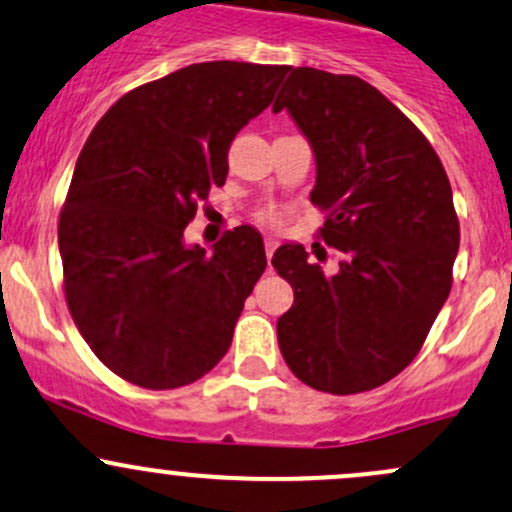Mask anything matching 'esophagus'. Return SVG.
Instances as JSON below:
<instances>
[{
  "instance_id": "esophagus-1",
  "label": "esophagus",
  "mask_w": 512,
  "mask_h": 512,
  "mask_svg": "<svg viewBox=\"0 0 512 512\" xmlns=\"http://www.w3.org/2000/svg\"><path fill=\"white\" fill-rule=\"evenodd\" d=\"M274 250H277V240H274V238H265V252H267V260H272Z\"/></svg>"
}]
</instances>
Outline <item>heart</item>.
Listing matches in <instances>:
<instances>
[{
  "label": "heart",
  "mask_w": 512,
  "mask_h": 512,
  "mask_svg": "<svg viewBox=\"0 0 512 512\" xmlns=\"http://www.w3.org/2000/svg\"><path fill=\"white\" fill-rule=\"evenodd\" d=\"M265 220H272V218H270V215H267V218H265Z\"/></svg>",
  "instance_id": "1"
}]
</instances>
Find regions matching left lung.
<instances>
[{
  "label": "left lung",
  "instance_id": "8db88e82",
  "mask_svg": "<svg viewBox=\"0 0 512 512\" xmlns=\"http://www.w3.org/2000/svg\"><path fill=\"white\" fill-rule=\"evenodd\" d=\"M272 110H287L314 149L311 203L328 213L319 238L341 252L336 274L297 242L274 252L294 289L279 351L314 390H373L412 363L451 292L449 179L427 137L355 75L292 68Z\"/></svg>",
  "mask_w": 512,
  "mask_h": 512
}]
</instances>
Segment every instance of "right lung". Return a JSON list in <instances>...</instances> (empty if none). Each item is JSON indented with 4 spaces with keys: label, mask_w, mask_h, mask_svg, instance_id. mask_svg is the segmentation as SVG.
I'll return each instance as SVG.
<instances>
[{
    "label": "right lung",
    "mask_w": 512,
    "mask_h": 512,
    "mask_svg": "<svg viewBox=\"0 0 512 512\" xmlns=\"http://www.w3.org/2000/svg\"><path fill=\"white\" fill-rule=\"evenodd\" d=\"M289 66L193 63L122 95L75 161L58 220L71 316L127 383L174 390L228 353L245 299L267 267L252 225L213 252L184 230L228 176L235 134L260 115Z\"/></svg>",
    "instance_id": "obj_1"
}]
</instances>
